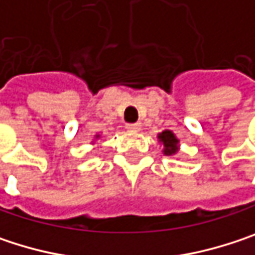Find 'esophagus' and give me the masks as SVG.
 I'll return each mask as SVG.
<instances>
[{
	"instance_id": "obj_1",
	"label": "esophagus",
	"mask_w": 255,
	"mask_h": 255,
	"mask_svg": "<svg viewBox=\"0 0 255 255\" xmlns=\"http://www.w3.org/2000/svg\"><path fill=\"white\" fill-rule=\"evenodd\" d=\"M127 129L131 132H137L141 129V124L140 123H134V124H127Z\"/></svg>"
}]
</instances>
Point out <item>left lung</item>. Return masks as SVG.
Returning <instances> with one entry per match:
<instances>
[{"mask_svg":"<svg viewBox=\"0 0 255 255\" xmlns=\"http://www.w3.org/2000/svg\"><path fill=\"white\" fill-rule=\"evenodd\" d=\"M158 140H159V143H162V146H164V149H162L164 155H167V156H174L178 152V147H180L178 141H180V140L176 137V134H174L171 129H165V131L159 132V134H158Z\"/></svg>","mask_w":255,"mask_h":255,"instance_id":"left-lung-1","label":"left lung"}]
</instances>
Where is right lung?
Segmentation results:
<instances>
[{
  "mask_svg": "<svg viewBox=\"0 0 255 255\" xmlns=\"http://www.w3.org/2000/svg\"><path fill=\"white\" fill-rule=\"evenodd\" d=\"M96 138H100V134H96Z\"/></svg>",
  "mask_w": 255,
  "mask_h": 255,
  "instance_id": "1",
  "label": "right lung"
}]
</instances>
